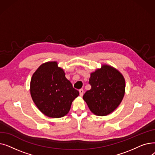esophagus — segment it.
Returning a JSON list of instances; mask_svg holds the SVG:
<instances>
[{
    "label": "esophagus",
    "instance_id": "esophagus-1",
    "mask_svg": "<svg viewBox=\"0 0 155 155\" xmlns=\"http://www.w3.org/2000/svg\"><path fill=\"white\" fill-rule=\"evenodd\" d=\"M84 90L83 89H80L79 90V93H80V95L81 96V97H82L83 96V94H84Z\"/></svg>",
    "mask_w": 155,
    "mask_h": 155
}]
</instances>
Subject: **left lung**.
<instances>
[{"label": "left lung", "instance_id": "obj_1", "mask_svg": "<svg viewBox=\"0 0 155 155\" xmlns=\"http://www.w3.org/2000/svg\"><path fill=\"white\" fill-rule=\"evenodd\" d=\"M91 90L83 99L90 110L97 116L109 114L120 104L125 93V80L121 73L109 65L92 73L89 78Z\"/></svg>", "mask_w": 155, "mask_h": 155}]
</instances>
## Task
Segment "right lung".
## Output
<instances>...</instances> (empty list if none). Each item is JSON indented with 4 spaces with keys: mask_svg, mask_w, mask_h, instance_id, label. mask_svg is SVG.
Listing matches in <instances>:
<instances>
[{
    "mask_svg": "<svg viewBox=\"0 0 155 155\" xmlns=\"http://www.w3.org/2000/svg\"><path fill=\"white\" fill-rule=\"evenodd\" d=\"M30 92L39 110L52 118H60L67 114L72 102L79 95L56 61L41 64L34 73Z\"/></svg>",
    "mask_w": 155,
    "mask_h": 155,
    "instance_id": "add662e5",
    "label": "right lung"
}]
</instances>
